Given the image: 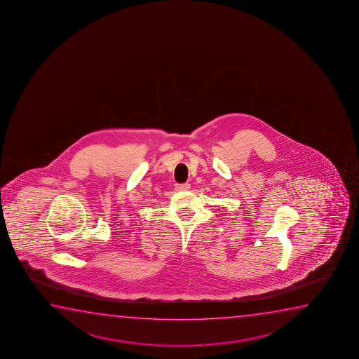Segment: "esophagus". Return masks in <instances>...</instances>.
<instances>
[{
  "label": "esophagus",
  "mask_w": 359,
  "mask_h": 359,
  "mask_svg": "<svg viewBox=\"0 0 359 359\" xmlns=\"http://www.w3.org/2000/svg\"><path fill=\"white\" fill-rule=\"evenodd\" d=\"M190 184L189 182H185V184H177L175 185V189L179 190V191H187V190H190Z\"/></svg>",
  "instance_id": "34e87169"
}]
</instances>
